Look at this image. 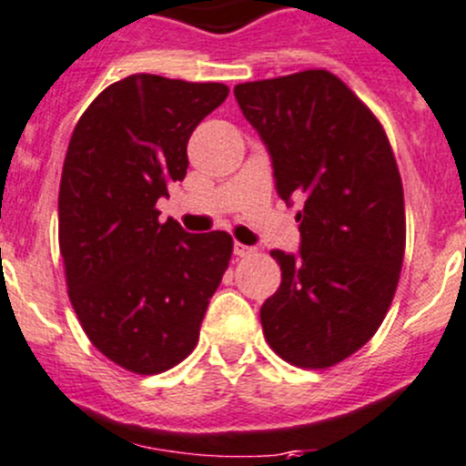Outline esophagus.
I'll return each mask as SVG.
<instances>
[{
  "instance_id": "esophagus-1",
  "label": "esophagus",
  "mask_w": 466,
  "mask_h": 466,
  "mask_svg": "<svg viewBox=\"0 0 466 466\" xmlns=\"http://www.w3.org/2000/svg\"><path fill=\"white\" fill-rule=\"evenodd\" d=\"M234 255L237 257H250V255H255V248L252 246H243V243H234Z\"/></svg>"
}]
</instances>
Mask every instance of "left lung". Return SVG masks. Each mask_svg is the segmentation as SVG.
I'll use <instances>...</instances> for the list:
<instances>
[{
	"label": "left lung",
	"mask_w": 466,
	"mask_h": 466,
	"mask_svg": "<svg viewBox=\"0 0 466 466\" xmlns=\"http://www.w3.org/2000/svg\"><path fill=\"white\" fill-rule=\"evenodd\" d=\"M286 205L299 198V250H272L281 284L261 307L268 345L299 368H331L377 333L406 250L403 187L377 116L324 69L241 83Z\"/></svg>",
	"instance_id": "8db88e82"
}]
</instances>
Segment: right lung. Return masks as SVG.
I'll return each mask as SVG.
<instances>
[{
    "instance_id": "right-lung-1",
    "label": "right lung",
    "mask_w": 466,
    "mask_h": 466,
    "mask_svg": "<svg viewBox=\"0 0 466 466\" xmlns=\"http://www.w3.org/2000/svg\"><path fill=\"white\" fill-rule=\"evenodd\" d=\"M228 94L135 74L103 89L69 139L58 194L69 299L92 345L130 372L159 374L194 351L232 255L229 234H191L155 209Z\"/></svg>"
}]
</instances>
